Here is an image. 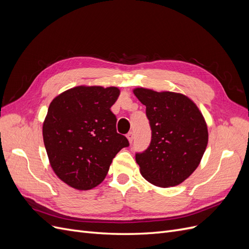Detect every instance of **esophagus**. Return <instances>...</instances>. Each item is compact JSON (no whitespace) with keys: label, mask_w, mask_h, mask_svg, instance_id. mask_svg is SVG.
<instances>
[{"label":"esophagus","mask_w":249,"mask_h":249,"mask_svg":"<svg viewBox=\"0 0 249 249\" xmlns=\"http://www.w3.org/2000/svg\"><path fill=\"white\" fill-rule=\"evenodd\" d=\"M126 138H127V140H129V141L132 143L133 140H134V133H133V132L127 133V134H126Z\"/></svg>","instance_id":"34e87169"}]
</instances>
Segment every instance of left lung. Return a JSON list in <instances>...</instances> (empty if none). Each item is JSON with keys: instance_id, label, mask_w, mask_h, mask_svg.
Instances as JSON below:
<instances>
[{"instance_id": "1", "label": "left lung", "mask_w": 249, "mask_h": 249, "mask_svg": "<svg viewBox=\"0 0 249 249\" xmlns=\"http://www.w3.org/2000/svg\"><path fill=\"white\" fill-rule=\"evenodd\" d=\"M146 107L152 130L149 145L136 153V162L146 180L159 187H173L197 168L208 144V129L198 108L176 92L134 89Z\"/></svg>"}]
</instances>
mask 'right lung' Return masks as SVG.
I'll use <instances>...</instances> for the list:
<instances>
[{
    "mask_svg": "<svg viewBox=\"0 0 249 249\" xmlns=\"http://www.w3.org/2000/svg\"><path fill=\"white\" fill-rule=\"evenodd\" d=\"M119 95L116 87L78 86L51 103L42 135L53 170L64 183L89 190L106 178L112 160L130 145L116 132L110 108Z\"/></svg>",
    "mask_w": 249,
    "mask_h": 249,
    "instance_id": "obj_1",
    "label": "right lung"
}]
</instances>
